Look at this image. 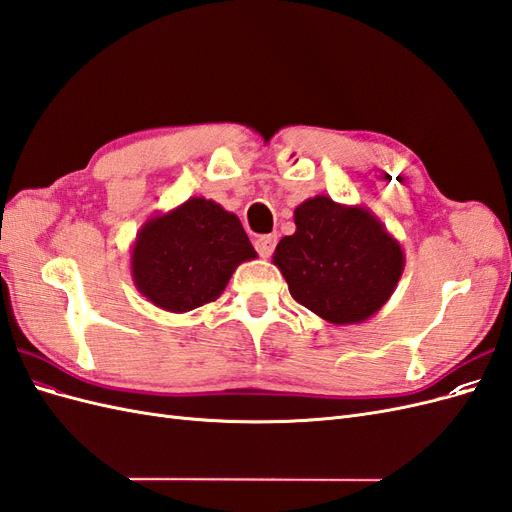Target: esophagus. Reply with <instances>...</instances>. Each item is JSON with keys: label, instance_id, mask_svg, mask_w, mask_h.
Listing matches in <instances>:
<instances>
[{"label": "esophagus", "instance_id": "1", "mask_svg": "<svg viewBox=\"0 0 512 512\" xmlns=\"http://www.w3.org/2000/svg\"><path fill=\"white\" fill-rule=\"evenodd\" d=\"M254 245H256V252L262 258H269L273 254V250H275V245H277V235H260L254 241Z\"/></svg>", "mask_w": 512, "mask_h": 512}]
</instances>
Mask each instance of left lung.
I'll return each instance as SVG.
<instances>
[{"instance_id":"1","label":"left lung","mask_w":512,"mask_h":512,"mask_svg":"<svg viewBox=\"0 0 512 512\" xmlns=\"http://www.w3.org/2000/svg\"><path fill=\"white\" fill-rule=\"evenodd\" d=\"M294 224L273 254L294 301L333 324H359L389 301L404 252L374 213L314 196L294 209Z\"/></svg>"}]
</instances>
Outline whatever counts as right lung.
Instances as JSON below:
<instances>
[{
    "label": "right lung",
    "instance_id": "obj_1",
    "mask_svg": "<svg viewBox=\"0 0 512 512\" xmlns=\"http://www.w3.org/2000/svg\"><path fill=\"white\" fill-rule=\"evenodd\" d=\"M254 258L235 213L213 200L190 198L138 230L132 277L153 305L183 314L218 299L241 262Z\"/></svg>",
    "mask_w": 512,
    "mask_h": 512
}]
</instances>
